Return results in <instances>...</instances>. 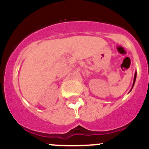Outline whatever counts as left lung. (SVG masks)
Listing matches in <instances>:
<instances>
[{"label":"left lung","mask_w":149,"mask_h":149,"mask_svg":"<svg viewBox=\"0 0 149 149\" xmlns=\"http://www.w3.org/2000/svg\"><path fill=\"white\" fill-rule=\"evenodd\" d=\"M136 74H137V73H136H136H135V76H134V80H133V86H132V88H133V86H134L135 82H136ZM132 88H131V89H132ZM130 91H131V90H130Z\"/></svg>","instance_id":"left-lung-1"}]
</instances>
